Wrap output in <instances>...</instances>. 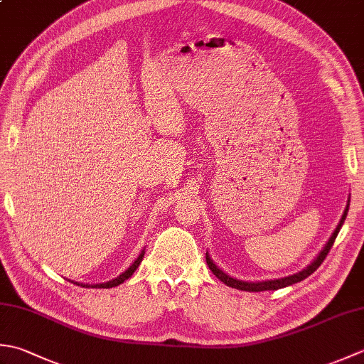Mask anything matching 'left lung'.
<instances>
[{"label":"left lung","instance_id":"left-lung-1","mask_svg":"<svg viewBox=\"0 0 364 364\" xmlns=\"http://www.w3.org/2000/svg\"><path fill=\"white\" fill-rule=\"evenodd\" d=\"M349 202H350V200H349ZM347 211H349V203H347V206H346V211H344V214H343L341 222L338 223V227H336V230H335V233L331 235V237L328 239L327 245L323 247V250L319 253V257L316 258V259L311 262L310 266H308L306 269L301 270V272H299V274H294V275L284 277V278H278V280H267V282L249 283V282L236 280V278H231V277H228L227 274H223L222 270H220L218 266L214 264L213 259L210 258V255H206V264H208V267L211 269V272H213L215 277H218L220 282H223V283H225L227 286H231V288H235V289L249 291V292H261V291H274V289L286 288V286H289V284H294V283H299V282H301V280H305L306 277H310V275L314 272V270L318 269V267L322 264L323 259H326V257L328 255L330 249H331V247H333L335 239H336V236H338V233H339V230H341L343 223H344V220H346Z\"/></svg>","mask_w":364,"mask_h":364}]
</instances>
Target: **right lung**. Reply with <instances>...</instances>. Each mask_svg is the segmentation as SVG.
<instances>
[{
  "label": "right lung",
  "mask_w": 364,
  "mask_h": 364,
  "mask_svg": "<svg viewBox=\"0 0 364 364\" xmlns=\"http://www.w3.org/2000/svg\"><path fill=\"white\" fill-rule=\"evenodd\" d=\"M144 250H142V253L139 255L137 257V259L133 262V264H131L125 272H123L122 275H119L117 278H114V280H111V282H107V283H100V284H81L82 288H114V286H119L120 283H123L125 280H128V278L134 274V270L139 267V264H141L142 262V258H144ZM75 284H80V283H75Z\"/></svg>",
  "instance_id": "obj_1"
}]
</instances>
